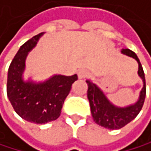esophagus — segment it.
<instances>
[{
	"instance_id": "1",
	"label": "esophagus",
	"mask_w": 151,
	"mask_h": 151,
	"mask_svg": "<svg viewBox=\"0 0 151 151\" xmlns=\"http://www.w3.org/2000/svg\"><path fill=\"white\" fill-rule=\"evenodd\" d=\"M77 74H78L79 79H83L86 76H88V71L85 70V69H80V70H78Z\"/></svg>"
}]
</instances>
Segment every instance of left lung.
<instances>
[{
  "mask_svg": "<svg viewBox=\"0 0 151 151\" xmlns=\"http://www.w3.org/2000/svg\"><path fill=\"white\" fill-rule=\"evenodd\" d=\"M122 54L133 57L138 63V76L143 81V88L141 89L139 97L134 104L127 107H118L111 103L108 97L105 96L103 91L99 87L92 83L90 80H86L88 85L87 97L90 103L91 113L96 123L105 128L115 130L125 126L127 123L132 122L138 115L146 97V80L145 74L141 63L137 55L130 49H122Z\"/></svg>",
  "mask_w": 151,
  "mask_h": 151,
  "instance_id": "8db88e82",
  "label": "left lung"
}]
</instances>
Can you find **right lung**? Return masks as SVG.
<instances>
[{"label": "right lung", "mask_w": 151, "mask_h": 151, "mask_svg": "<svg viewBox=\"0 0 151 151\" xmlns=\"http://www.w3.org/2000/svg\"><path fill=\"white\" fill-rule=\"evenodd\" d=\"M42 35L43 32L32 37L19 48L9 67L7 77V96L14 111L22 119L37 124L58 118L72 83L78 80L76 74H56L44 82L24 81L26 58Z\"/></svg>", "instance_id": "right-lung-1"}]
</instances>
